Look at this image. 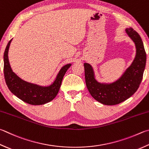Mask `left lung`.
<instances>
[{
  "label": "left lung",
  "mask_w": 149,
  "mask_h": 149,
  "mask_svg": "<svg viewBox=\"0 0 149 149\" xmlns=\"http://www.w3.org/2000/svg\"><path fill=\"white\" fill-rule=\"evenodd\" d=\"M127 34L135 43L136 55L131 66L119 79L111 84L98 83L94 78V71L88 63L84 64L86 85L93 98L107 105L118 104L136 93L143 79L146 64V53L139 34L132 28L126 29Z\"/></svg>",
  "instance_id": "left-lung-1"
}]
</instances>
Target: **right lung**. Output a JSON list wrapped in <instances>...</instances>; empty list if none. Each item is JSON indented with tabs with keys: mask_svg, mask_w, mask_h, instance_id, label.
I'll return each mask as SVG.
<instances>
[{
	"mask_svg": "<svg viewBox=\"0 0 149 149\" xmlns=\"http://www.w3.org/2000/svg\"><path fill=\"white\" fill-rule=\"evenodd\" d=\"M12 40V39L9 41L4 53V79L9 90L17 98L29 104L42 105L51 102L57 95L64 75L71 64H66L62 68L55 81L50 86L44 87L26 82L20 79L11 69L8 53Z\"/></svg>",
	"mask_w": 149,
	"mask_h": 149,
	"instance_id": "right-lung-1",
	"label": "right lung"
}]
</instances>
